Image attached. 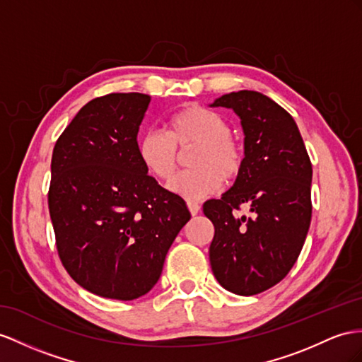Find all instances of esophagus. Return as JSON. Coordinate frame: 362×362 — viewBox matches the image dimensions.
<instances>
[{
  "label": "esophagus",
  "mask_w": 362,
  "mask_h": 362,
  "mask_svg": "<svg viewBox=\"0 0 362 362\" xmlns=\"http://www.w3.org/2000/svg\"><path fill=\"white\" fill-rule=\"evenodd\" d=\"M188 209L192 216H197L199 211H200V205L196 202H188Z\"/></svg>",
  "instance_id": "1"
}]
</instances>
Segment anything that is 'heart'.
Wrapping results in <instances>:
<instances>
[{
	"label": "heart",
	"mask_w": 362,
	"mask_h": 362,
	"mask_svg": "<svg viewBox=\"0 0 362 362\" xmlns=\"http://www.w3.org/2000/svg\"><path fill=\"white\" fill-rule=\"evenodd\" d=\"M230 127L217 111L189 105L173 115L168 132L148 129L137 139V156L146 173L157 180H170L177 168L179 152L196 148L189 166L168 183L170 191L187 200H202L238 177L243 154L230 137Z\"/></svg>",
	"instance_id": "heart-1"
}]
</instances>
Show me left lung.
Segmentation results:
<instances>
[{
  "instance_id": "obj_1",
  "label": "left lung",
  "mask_w": 362,
  "mask_h": 362,
  "mask_svg": "<svg viewBox=\"0 0 362 362\" xmlns=\"http://www.w3.org/2000/svg\"><path fill=\"white\" fill-rule=\"evenodd\" d=\"M211 107L240 117L245 157L233 187L203 203L216 229L209 262L226 291L249 296L280 283L301 252L312 217V163L293 117L263 93L233 91ZM240 204L253 216H235Z\"/></svg>"
}]
</instances>
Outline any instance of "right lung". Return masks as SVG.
Listing matches in <instances>:
<instances>
[{
	"instance_id": "1",
	"label": "right lung",
	"mask_w": 362,
	"mask_h": 362,
	"mask_svg": "<svg viewBox=\"0 0 362 362\" xmlns=\"http://www.w3.org/2000/svg\"><path fill=\"white\" fill-rule=\"evenodd\" d=\"M151 96L111 93L82 107L53 148L49 209L61 262L88 292L129 301L150 292L191 218L137 156Z\"/></svg>"
}]
</instances>
